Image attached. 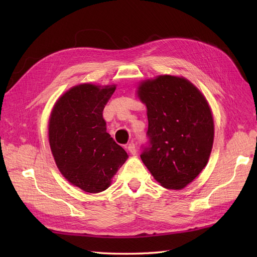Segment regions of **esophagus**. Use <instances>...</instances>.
Returning a JSON list of instances; mask_svg holds the SVG:
<instances>
[{
	"mask_svg": "<svg viewBox=\"0 0 257 257\" xmlns=\"http://www.w3.org/2000/svg\"><path fill=\"white\" fill-rule=\"evenodd\" d=\"M127 150L130 151V153H132V154H136V146H135V144L134 143H131V144H128L127 145Z\"/></svg>",
	"mask_w": 257,
	"mask_h": 257,
	"instance_id": "1",
	"label": "esophagus"
}]
</instances>
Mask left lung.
Returning a JSON list of instances; mask_svg holds the SVG:
<instances>
[{
    "instance_id": "8db88e82",
    "label": "left lung",
    "mask_w": 257,
    "mask_h": 257,
    "mask_svg": "<svg viewBox=\"0 0 257 257\" xmlns=\"http://www.w3.org/2000/svg\"><path fill=\"white\" fill-rule=\"evenodd\" d=\"M138 89L149 122L141 158L161 185L183 189L211 153L214 125L207 100L189 80L169 75L147 80Z\"/></svg>"
}]
</instances>
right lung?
<instances>
[{"label":"right lung","mask_w":257,"mask_h":257,"mask_svg":"<svg viewBox=\"0 0 257 257\" xmlns=\"http://www.w3.org/2000/svg\"><path fill=\"white\" fill-rule=\"evenodd\" d=\"M114 90L115 85H76L59 98L49 120V144L59 170L88 193L105 191L127 159L103 118Z\"/></svg>","instance_id":"add662e5"}]
</instances>
